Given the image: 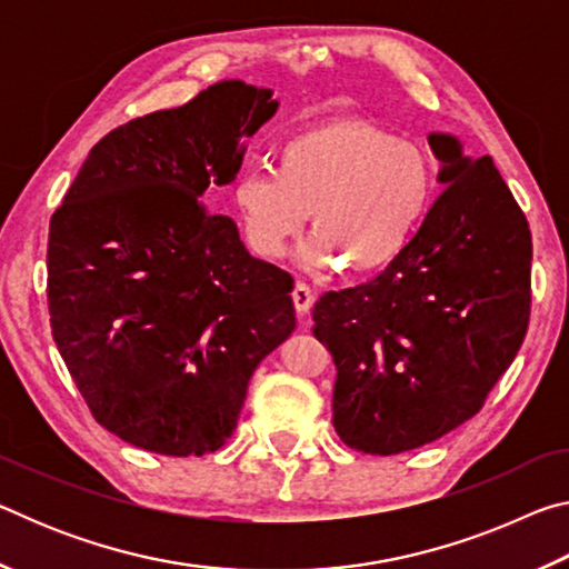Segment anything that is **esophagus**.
<instances>
[{"instance_id": "esophagus-1", "label": "esophagus", "mask_w": 569, "mask_h": 569, "mask_svg": "<svg viewBox=\"0 0 569 569\" xmlns=\"http://www.w3.org/2000/svg\"><path fill=\"white\" fill-rule=\"evenodd\" d=\"M293 306L298 313H308V308L313 306V291L306 283H296L293 288Z\"/></svg>"}]
</instances>
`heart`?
Wrapping results in <instances>:
<instances>
[{"instance_id": "obj_1", "label": "heart", "mask_w": 569, "mask_h": 569, "mask_svg": "<svg viewBox=\"0 0 569 569\" xmlns=\"http://www.w3.org/2000/svg\"><path fill=\"white\" fill-rule=\"evenodd\" d=\"M435 166L427 150L369 120L303 128L273 152L271 170L243 172L233 203L248 246L263 258L291 248L311 213V261L373 271L393 261L427 216Z\"/></svg>"}]
</instances>
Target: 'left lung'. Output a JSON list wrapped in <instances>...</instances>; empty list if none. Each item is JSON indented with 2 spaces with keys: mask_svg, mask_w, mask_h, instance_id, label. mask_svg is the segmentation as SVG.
<instances>
[{
  "mask_svg": "<svg viewBox=\"0 0 569 569\" xmlns=\"http://www.w3.org/2000/svg\"><path fill=\"white\" fill-rule=\"evenodd\" d=\"M445 190L407 248L369 281L321 296L316 339L336 371L343 445L391 457L481 411L532 308V233L489 156L431 134Z\"/></svg>",
  "mask_w": 569,
  "mask_h": 569,
  "instance_id": "1",
  "label": "left lung"
}]
</instances>
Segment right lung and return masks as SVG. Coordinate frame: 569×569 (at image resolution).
<instances>
[{
  "mask_svg": "<svg viewBox=\"0 0 569 569\" xmlns=\"http://www.w3.org/2000/svg\"><path fill=\"white\" fill-rule=\"evenodd\" d=\"M271 90L218 82L90 150L47 240L52 339L94 421L132 447L203 457L296 329L293 278L203 203L233 182Z\"/></svg>",
  "mask_w": 569,
  "mask_h": 569,
  "instance_id": "obj_1",
  "label": "right lung"
}]
</instances>
